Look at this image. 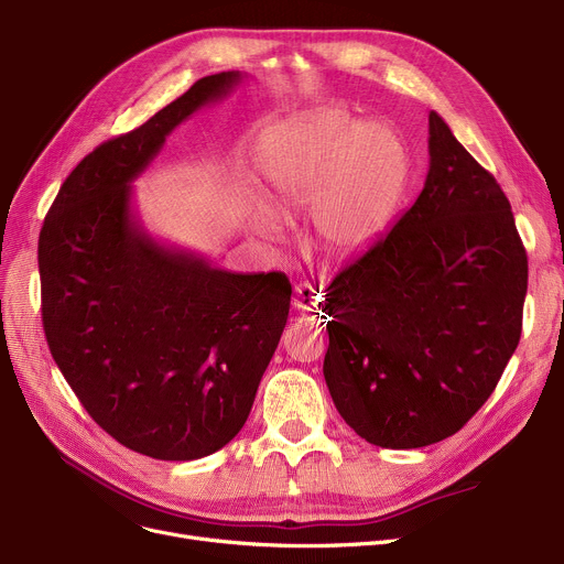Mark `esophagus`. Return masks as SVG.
I'll return each mask as SVG.
<instances>
[{
	"mask_svg": "<svg viewBox=\"0 0 564 564\" xmlns=\"http://www.w3.org/2000/svg\"><path fill=\"white\" fill-rule=\"evenodd\" d=\"M319 288L311 285V283H297L294 285V297H292V306L297 308L300 313H313L319 308Z\"/></svg>",
	"mask_w": 564,
	"mask_h": 564,
	"instance_id": "1",
	"label": "esophagus"
}]
</instances>
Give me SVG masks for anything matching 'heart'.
<instances>
[{
  "label": "heart",
  "mask_w": 564,
  "mask_h": 564,
  "mask_svg": "<svg viewBox=\"0 0 564 564\" xmlns=\"http://www.w3.org/2000/svg\"><path fill=\"white\" fill-rule=\"evenodd\" d=\"M260 164L281 215L313 207V228L329 256L366 251L393 219L409 181V151L387 123H359L343 109H317L267 137ZM264 232L274 226L264 224Z\"/></svg>",
  "instance_id": "obj_1"
}]
</instances>
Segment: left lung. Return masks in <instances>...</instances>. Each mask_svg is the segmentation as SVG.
Listing matches in <instances>:
<instances>
[{"instance_id": "8db88e82", "label": "left lung", "mask_w": 564, "mask_h": 564, "mask_svg": "<svg viewBox=\"0 0 564 564\" xmlns=\"http://www.w3.org/2000/svg\"><path fill=\"white\" fill-rule=\"evenodd\" d=\"M528 256L496 177L430 111L416 203L327 288L324 379L379 448H423L489 400L521 338ZM327 319V317H324Z\"/></svg>"}]
</instances>
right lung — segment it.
Masks as SVG:
<instances>
[{
	"label": "right lung",
	"instance_id": "add662e5",
	"mask_svg": "<svg viewBox=\"0 0 564 564\" xmlns=\"http://www.w3.org/2000/svg\"><path fill=\"white\" fill-rule=\"evenodd\" d=\"M240 79L207 75L100 143L66 177L39 237L52 359L88 416L153 459H200L242 430L288 322L283 272L217 270L153 240L132 213L130 183L171 130Z\"/></svg>",
	"mask_w": 564,
	"mask_h": 564
}]
</instances>
